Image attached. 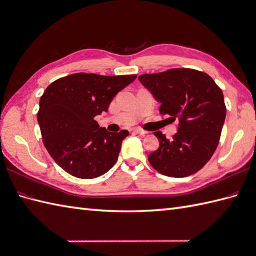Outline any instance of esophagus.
Wrapping results in <instances>:
<instances>
[{
	"label": "esophagus",
	"instance_id": "34e87169",
	"mask_svg": "<svg viewBox=\"0 0 256 256\" xmlns=\"http://www.w3.org/2000/svg\"><path fill=\"white\" fill-rule=\"evenodd\" d=\"M134 133L138 134V135H145V134H147L146 130H140V128H135V130H134Z\"/></svg>",
	"mask_w": 256,
	"mask_h": 256
}]
</instances>
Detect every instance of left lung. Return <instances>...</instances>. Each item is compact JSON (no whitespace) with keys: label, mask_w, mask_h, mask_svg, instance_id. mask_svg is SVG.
I'll return each mask as SVG.
<instances>
[{"label":"left lung","mask_w":256,"mask_h":256,"mask_svg":"<svg viewBox=\"0 0 256 256\" xmlns=\"http://www.w3.org/2000/svg\"><path fill=\"white\" fill-rule=\"evenodd\" d=\"M138 80L160 104L159 111L178 124L171 140L155 132L159 148L148 156L159 174L184 178L200 170L218 146L226 118L224 94L212 77L192 68L142 74Z\"/></svg>","instance_id":"8db88e82"}]
</instances>
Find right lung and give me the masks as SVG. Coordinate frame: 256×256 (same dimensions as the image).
Listing matches in <instances>:
<instances>
[{"instance_id": "obj_1", "label": "right lung", "mask_w": 256, "mask_h": 256, "mask_svg": "<svg viewBox=\"0 0 256 256\" xmlns=\"http://www.w3.org/2000/svg\"><path fill=\"white\" fill-rule=\"evenodd\" d=\"M135 78L76 73L46 87L37 118L44 147L64 171L94 179L114 167L128 132H108L94 118L108 111L116 94Z\"/></svg>"}]
</instances>
